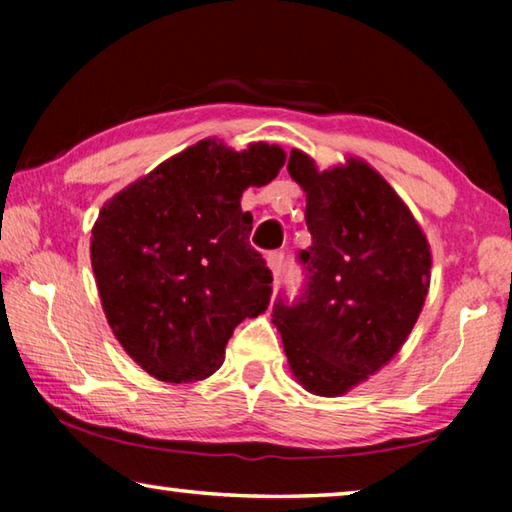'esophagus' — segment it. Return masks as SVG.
Wrapping results in <instances>:
<instances>
[{"label": "esophagus", "instance_id": "1", "mask_svg": "<svg viewBox=\"0 0 512 512\" xmlns=\"http://www.w3.org/2000/svg\"><path fill=\"white\" fill-rule=\"evenodd\" d=\"M266 264L273 271V280L277 284V282H280V277H282V271H284V253H277V250H273V253H268L266 255Z\"/></svg>", "mask_w": 512, "mask_h": 512}]
</instances>
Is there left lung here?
Here are the masks:
<instances>
[{
  "mask_svg": "<svg viewBox=\"0 0 512 512\" xmlns=\"http://www.w3.org/2000/svg\"><path fill=\"white\" fill-rule=\"evenodd\" d=\"M287 171L307 194L305 289L275 300L293 375L309 393H348L386 366L411 334L429 291L424 232L395 189L363 160L318 171L293 149Z\"/></svg>",
  "mask_w": 512,
  "mask_h": 512,
  "instance_id": "8db88e82",
  "label": "left lung"
}]
</instances>
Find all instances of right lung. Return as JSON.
Masks as SVG:
<instances>
[{
	"label": "right lung",
	"mask_w": 512,
	"mask_h": 512,
	"mask_svg": "<svg viewBox=\"0 0 512 512\" xmlns=\"http://www.w3.org/2000/svg\"><path fill=\"white\" fill-rule=\"evenodd\" d=\"M284 160L275 144L237 153L203 140L101 207L90 244L101 305L121 348L155 379L210 377L235 327L271 302L273 275L248 241L241 194L271 183Z\"/></svg>",
	"instance_id": "1"
}]
</instances>
